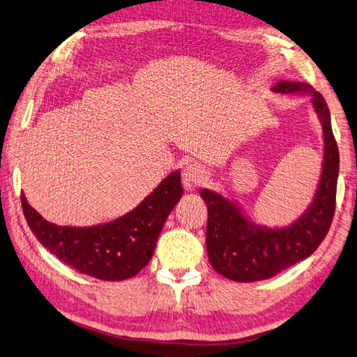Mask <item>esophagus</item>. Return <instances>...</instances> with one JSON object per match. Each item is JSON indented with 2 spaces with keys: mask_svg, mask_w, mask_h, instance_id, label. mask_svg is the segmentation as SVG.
Returning <instances> with one entry per match:
<instances>
[{
  "mask_svg": "<svg viewBox=\"0 0 357 357\" xmlns=\"http://www.w3.org/2000/svg\"><path fill=\"white\" fill-rule=\"evenodd\" d=\"M206 181H208V172H206L201 164H188L184 172H182V185L187 190L204 185Z\"/></svg>",
  "mask_w": 357,
  "mask_h": 357,
  "instance_id": "obj_1",
  "label": "esophagus"
}]
</instances>
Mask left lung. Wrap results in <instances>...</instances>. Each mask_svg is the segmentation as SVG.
<instances>
[{
  "label": "left lung",
  "instance_id": "8db88e82",
  "mask_svg": "<svg viewBox=\"0 0 357 357\" xmlns=\"http://www.w3.org/2000/svg\"><path fill=\"white\" fill-rule=\"evenodd\" d=\"M272 91L310 97L312 107L322 128V169L310 205L300 218L286 227L259 225L236 201L214 190L201 188L199 195L208 208V260L220 275L240 283L272 278L307 259L327 236L335 214L339 151L324 97L309 84L292 80L277 82Z\"/></svg>",
  "mask_w": 357,
  "mask_h": 357
}]
</instances>
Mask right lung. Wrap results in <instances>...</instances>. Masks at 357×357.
Wrapping results in <instances>:
<instances>
[{"label":"right lung","mask_w":357,"mask_h":357,"mask_svg":"<svg viewBox=\"0 0 357 357\" xmlns=\"http://www.w3.org/2000/svg\"><path fill=\"white\" fill-rule=\"evenodd\" d=\"M182 193L181 170H175L134 210L93 227L56 225L30 206L26 195L21 202L31 233L47 251L85 275L121 281L151 261L164 223Z\"/></svg>","instance_id":"right-lung-1"}]
</instances>
